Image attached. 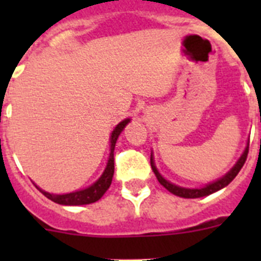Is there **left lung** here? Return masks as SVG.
I'll return each mask as SVG.
<instances>
[{"mask_svg":"<svg viewBox=\"0 0 261 261\" xmlns=\"http://www.w3.org/2000/svg\"><path fill=\"white\" fill-rule=\"evenodd\" d=\"M247 154H248V147H246V150H244L243 155L239 158V161L237 162V165H235L234 167H232L231 170H230V171L225 175V176L221 177V179H218V180L214 181V183L208 184V186L204 187V188H200V190L181 188V187H177V186H175V184H171L170 181H167L166 179H163V177L161 176V174L158 172V170L155 168V166H154L153 158H150V165H151V168H153L154 174H155L156 179H158V181L162 184L163 187H165L166 190L170 191V192L174 193V195H176V196L186 197V199H197V197H202V196L212 195L213 192L220 191L221 188H223V187L227 186L230 181L234 180V177L238 175V172L241 171V168L243 167L244 162H246V159H247Z\"/></svg>","mask_w":261,"mask_h":261,"instance_id":"8db88e82","label":"left lung"}]
</instances>
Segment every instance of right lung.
<instances>
[{
  "instance_id": "right-lung-1",
  "label": "right lung",
  "mask_w": 261,
  "mask_h": 261,
  "mask_svg": "<svg viewBox=\"0 0 261 261\" xmlns=\"http://www.w3.org/2000/svg\"><path fill=\"white\" fill-rule=\"evenodd\" d=\"M128 121H129L128 119L123 120L121 123L117 124V126L115 128L114 132H112V136H111V153H110V158H108L107 167H106L102 176L99 177L98 180H96L93 186H90L89 188H86V190L66 193V195H52V193H48L45 192V191L40 190L39 187H36V188H38L43 195L47 196L48 199L61 205H86V204H91V202L98 201V200L105 195L106 191H107L111 186V181H112V177H114V171H115V159H114L115 145H116L117 137H119V135L124 129V126L128 124Z\"/></svg>"
}]
</instances>
